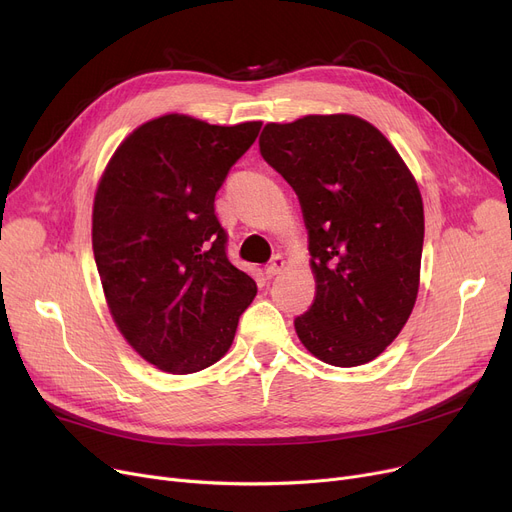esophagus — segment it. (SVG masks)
<instances>
[{"label":"esophagus","instance_id":"34e87169","mask_svg":"<svg viewBox=\"0 0 512 512\" xmlns=\"http://www.w3.org/2000/svg\"><path fill=\"white\" fill-rule=\"evenodd\" d=\"M284 265H286L284 257H282V255H276V257L270 261V265L265 267V276H267V278L278 276V274L284 270Z\"/></svg>","mask_w":512,"mask_h":512}]
</instances>
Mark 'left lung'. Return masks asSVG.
Here are the masks:
<instances>
[{
  "mask_svg": "<svg viewBox=\"0 0 512 512\" xmlns=\"http://www.w3.org/2000/svg\"><path fill=\"white\" fill-rule=\"evenodd\" d=\"M259 151L297 193L315 301L294 319L307 351L336 367L373 361L400 334L419 290L423 203L384 134L348 116L267 124Z\"/></svg>",
  "mask_w": 512,
  "mask_h": 512,
  "instance_id": "8db88e82",
  "label": "left lung"
}]
</instances>
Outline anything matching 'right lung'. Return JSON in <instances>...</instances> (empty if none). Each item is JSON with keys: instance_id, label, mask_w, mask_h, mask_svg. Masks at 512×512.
Returning a JSON list of instances; mask_svg holds the SVG:
<instances>
[{"instance_id": "1", "label": "right lung", "mask_w": 512, "mask_h": 512, "mask_svg": "<svg viewBox=\"0 0 512 512\" xmlns=\"http://www.w3.org/2000/svg\"><path fill=\"white\" fill-rule=\"evenodd\" d=\"M261 122L213 126L170 114L116 149L93 205V253L128 344L168 373L220 361L257 284L226 255L215 193Z\"/></svg>"}]
</instances>
